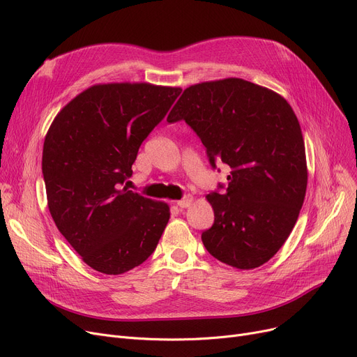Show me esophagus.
I'll use <instances>...</instances> for the list:
<instances>
[{
    "mask_svg": "<svg viewBox=\"0 0 357 357\" xmlns=\"http://www.w3.org/2000/svg\"><path fill=\"white\" fill-rule=\"evenodd\" d=\"M192 204V197H185V198H182V199H179L178 202H176V205L179 208H188L190 205Z\"/></svg>",
    "mask_w": 357,
    "mask_h": 357,
    "instance_id": "34e87169",
    "label": "esophagus"
}]
</instances>
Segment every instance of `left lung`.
Wrapping results in <instances>:
<instances>
[{"instance_id": "8db88e82", "label": "left lung", "mask_w": 357, "mask_h": 357, "mask_svg": "<svg viewBox=\"0 0 357 357\" xmlns=\"http://www.w3.org/2000/svg\"><path fill=\"white\" fill-rule=\"evenodd\" d=\"M185 120L207 149L210 163L231 167L222 194H208L213 227L201 236L229 266L259 268L284 246L307 191L303 131L278 92L240 78L191 85L166 119Z\"/></svg>"}]
</instances>
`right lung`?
I'll return each instance as SVG.
<instances>
[{
	"instance_id": "right-lung-1",
	"label": "right lung",
	"mask_w": 357,
	"mask_h": 357,
	"mask_svg": "<svg viewBox=\"0 0 357 357\" xmlns=\"http://www.w3.org/2000/svg\"><path fill=\"white\" fill-rule=\"evenodd\" d=\"M179 86L112 82L86 88L52 121L42 171L56 227L93 271L121 275L158 246L169 205L123 188L139 147Z\"/></svg>"
}]
</instances>
